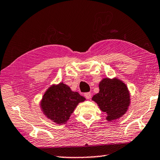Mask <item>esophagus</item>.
Returning a JSON list of instances; mask_svg holds the SVG:
<instances>
[{
    "label": "esophagus",
    "mask_w": 160,
    "mask_h": 160,
    "mask_svg": "<svg viewBox=\"0 0 160 160\" xmlns=\"http://www.w3.org/2000/svg\"><path fill=\"white\" fill-rule=\"evenodd\" d=\"M84 95L87 99H90V98H91V93L90 92H85L84 94Z\"/></svg>",
    "instance_id": "esophagus-1"
}]
</instances>
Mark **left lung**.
Returning a JSON list of instances; mask_svg holds the SVG:
<instances>
[{
	"label": "left lung",
	"mask_w": 160,
	"mask_h": 160,
	"mask_svg": "<svg viewBox=\"0 0 160 160\" xmlns=\"http://www.w3.org/2000/svg\"><path fill=\"white\" fill-rule=\"evenodd\" d=\"M99 90L92 100L107 114L106 120H116L125 115L130 105V93L123 81L118 78H105L99 83Z\"/></svg>",
	"instance_id": "1"
}]
</instances>
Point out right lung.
Instances as JSON below:
<instances>
[{
  "mask_svg": "<svg viewBox=\"0 0 160 160\" xmlns=\"http://www.w3.org/2000/svg\"><path fill=\"white\" fill-rule=\"evenodd\" d=\"M85 98L69 86L60 82L48 88L40 102L41 111L48 120L58 125L65 124L80 102Z\"/></svg>",
  "mask_w": 160,
  "mask_h": 160,
  "instance_id": "add662e5",
  "label": "right lung"
}]
</instances>
